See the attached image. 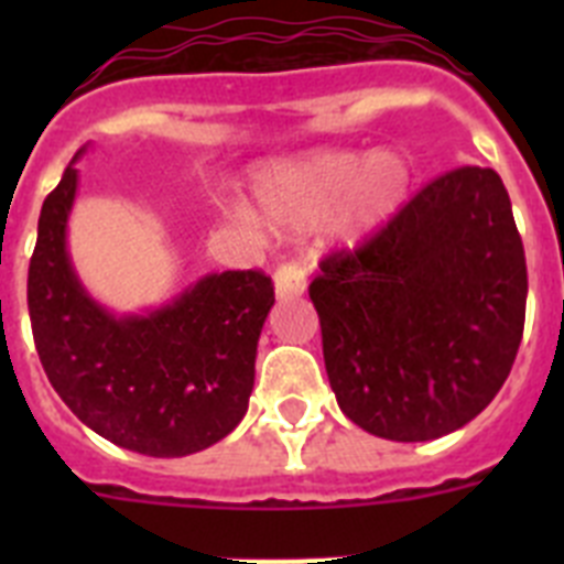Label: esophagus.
Wrapping results in <instances>:
<instances>
[{
	"mask_svg": "<svg viewBox=\"0 0 564 564\" xmlns=\"http://www.w3.org/2000/svg\"><path fill=\"white\" fill-rule=\"evenodd\" d=\"M307 288L305 273L299 271L296 265H279L273 273V291H276L279 302H288V299L302 296Z\"/></svg>",
	"mask_w": 564,
	"mask_h": 564,
	"instance_id": "1",
	"label": "esophagus"
}]
</instances>
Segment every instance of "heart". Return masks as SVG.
<instances>
[{
  "instance_id": "heart-1",
  "label": "heart",
  "mask_w": 564,
  "mask_h": 564,
  "mask_svg": "<svg viewBox=\"0 0 564 564\" xmlns=\"http://www.w3.org/2000/svg\"><path fill=\"white\" fill-rule=\"evenodd\" d=\"M412 186L415 166L398 149H318L257 172L253 197L259 220L273 231L296 234L325 223L327 248H361L401 214ZM231 217L246 231L259 228L246 203H234Z\"/></svg>"
}]
</instances>
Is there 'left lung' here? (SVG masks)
<instances>
[{"mask_svg":"<svg viewBox=\"0 0 564 564\" xmlns=\"http://www.w3.org/2000/svg\"><path fill=\"white\" fill-rule=\"evenodd\" d=\"M525 296V251L500 174H441L367 246L327 257L313 279L341 412L401 443L466 426L511 372Z\"/></svg>","mask_w":564,"mask_h":564,"instance_id":"8db88e82","label":"left lung"}]
</instances>
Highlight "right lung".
I'll use <instances>...</instances> for the list:
<instances>
[{
  "mask_svg": "<svg viewBox=\"0 0 564 564\" xmlns=\"http://www.w3.org/2000/svg\"><path fill=\"white\" fill-rule=\"evenodd\" d=\"M84 152L47 194L30 259L28 311L44 372L73 415L121 449L149 457L208 449L248 412L271 279L206 273L154 311L118 316L104 307L67 248Z\"/></svg>",
  "mask_w": 564,
  "mask_h": 564,
  "instance_id": "1",
  "label": "right lung"
}]
</instances>
